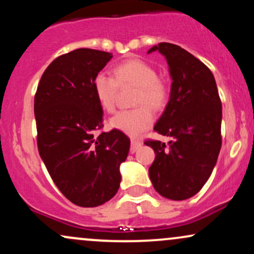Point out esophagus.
<instances>
[{"mask_svg": "<svg viewBox=\"0 0 254 254\" xmlns=\"http://www.w3.org/2000/svg\"><path fill=\"white\" fill-rule=\"evenodd\" d=\"M142 143L139 141H136V139H131V147H130V153H136L137 150L141 148Z\"/></svg>", "mask_w": 254, "mask_h": 254, "instance_id": "obj_1", "label": "esophagus"}]
</instances>
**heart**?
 I'll list each match as a JSON object with an SVG mask.
<instances>
[{"mask_svg": "<svg viewBox=\"0 0 254 254\" xmlns=\"http://www.w3.org/2000/svg\"><path fill=\"white\" fill-rule=\"evenodd\" d=\"M137 86L135 104L139 106L132 110H123L110 119L112 129L125 135L137 137L149 129L154 122V110L164 109L170 98V89L151 64L141 58H127L116 64L113 76L99 72L93 80V89L99 106L106 112H112L119 87Z\"/></svg>", "mask_w": 254, "mask_h": 254, "instance_id": "heart-1", "label": "heart"}]
</instances>
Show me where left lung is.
<instances>
[{
    "label": "left lung",
    "mask_w": 254,
    "mask_h": 254,
    "mask_svg": "<svg viewBox=\"0 0 254 254\" xmlns=\"http://www.w3.org/2000/svg\"><path fill=\"white\" fill-rule=\"evenodd\" d=\"M154 51L166 57L172 77L170 101L154 130L173 139L168 147L144 142L156 154L149 177L161 196L184 200L203 188L216 165L222 104L210 69L193 55L170 43L157 44L148 54Z\"/></svg>",
    "instance_id": "left-lung-1"
}]
</instances>
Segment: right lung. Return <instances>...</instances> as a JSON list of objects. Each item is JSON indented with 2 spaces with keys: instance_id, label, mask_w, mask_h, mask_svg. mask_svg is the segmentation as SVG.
I'll use <instances>...</instances> for the list:
<instances>
[{
  "instance_id": "add662e5",
  "label": "right lung",
  "mask_w": 254,
  "mask_h": 254,
  "mask_svg": "<svg viewBox=\"0 0 254 254\" xmlns=\"http://www.w3.org/2000/svg\"><path fill=\"white\" fill-rule=\"evenodd\" d=\"M112 54L77 49L45 69L34 97L39 155L60 191L84 208L104 204L117 193L119 166L130 139L118 130L101 132L103 109L93 80Z\"/></svg>"
}]
</instances>
